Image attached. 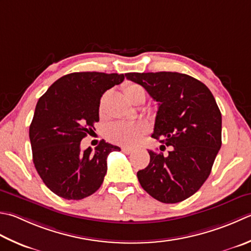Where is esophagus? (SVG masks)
Returning <instances> with one entry per match:
<instances>
[{
	"label": "esophagus",
	"instance_id": "obj_1",
	"mask_svg": "<svg viewBox=\"0 0 251 251\" xmlns=\"http://www.w3.org/2000/svg\"><path fill=\"white\" fill-rule=\"evenodd\" d=\"M122 151L124 152V153H126V154H130V153H132V150L131 148H128V147H123L122 148Z\"/></svg>",
	"mask_w": 251,
	"mask_h": 251
}]
</instances>
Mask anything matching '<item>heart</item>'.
<instances>
[{
	"mask_svg": "<svg viewBox=\"0 0 251 251\" xmlns=\"http://www.w3.org/2000/svg\"><path fill=\"white\" fill-rule=\"evenodd\" d=\"M125 96L129 101L134 102L137 98L142 96L146 98V91L137 83H128L124 88ZM100 114H104L103 100L100 104ZM148 131V127L145 123H125L117 122L110 125L106 129V136L111 141L123 146H135L139 142L141 137Z\"/></svg>",
	"mask_w": 251,
	"mask_h": 251,
	"instance_id": "heart-1",
	"label": "heart"
}]
</instances>
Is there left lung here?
Instances as JSON below:
<instances>
[{
	"label": "left lung",
	"instance_id": "left-lung-1",
	"mask_svg": "<svg viewBox=\"0 0 251 251\" xmlns=\"http://www.w3.org/2000/svg\"><path fill=\"white\" fill-rule=\"evenodd\" d=\"M125 76L159 103L152 137L172 146L166 156L149 150L150 163L138 171L137 177L151 197L163 203L180 202L198 191L211 173L222 145L219 106L209 88L186 74L128 73Z\"/></svg>",
	"mask_w": 251,
	"mask_h": 251
}]
</instances>
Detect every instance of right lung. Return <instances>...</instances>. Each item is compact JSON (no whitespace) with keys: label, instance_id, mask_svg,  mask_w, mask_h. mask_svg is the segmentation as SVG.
<instances>
[{"label":"right lung","instance_id":"1","mask_svg":"<svg viewBox=\"0 0 251 251\" xmlns=\"http://www.w3.org/2000/svg\"><path fill=\"white\" fill-rule=\"evenodd\" d=\"M123 74L72 73L39 99L29 127L34 168L47 187L67 200H80L100 188L106 159L117 146L101 140L95 150L80 141L99 122L103 93L124 80Z\"/></svg>","mask_w":251,"mask_h":251}]
</instances>
